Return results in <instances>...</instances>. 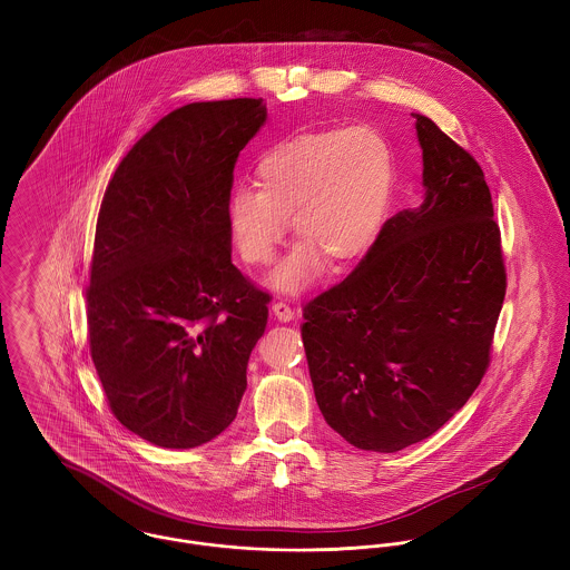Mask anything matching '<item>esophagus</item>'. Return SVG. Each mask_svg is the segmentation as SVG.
I'll return each mask as SVG.
<instances>
[{
  "label": "esophagus",
  "instance_id": "34e87169",
  "mask_svg": "<svg viewBox=\"0 0 570 570\" xmlns=\"http://www.w3.org/2000/svg\"><path fill=\"white\" fill-rule=\"evenodd\" d=\"M272 312H274V316H276L281 323H292V321L296 318L294 309H292L287 303H283V301H276V303L272 305Z\"/></svg>",
  "mask_w": 570,
  "mask_h": 570
}]
</instances>
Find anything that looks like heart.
<instances>
[{"label": "heart", "instance_id": "1", "mask_svg": "<svg viewBox=\"0 0 570 570\" xmlns=\"http://www.w3.org/2000/svg\"><path fill=\"white\" fill-rule=\"evenodd\" d=\"M395 158L371 125L303 134L267 149L256 186L233 188L228 217L249 265H269L285 242L287 222L303 242L278 265L281 292L312 285L323 261L348 263L375 242L391 206Z\"/></svg>", "mask_w": 570, "mask_h": 570}]
</instances>
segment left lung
<instances>
[{
    "mask_svg": "<svg viewBox=\"0 0 570 570\" xmlns=\"http://www.w3.org/2000/svg\"><path fill=\"white\" fill-rule=\"evenodd\" d=\"M423 202L391 217L357 267L303 307L316 402L351 445L400 452L448 423L491 360L507 292L483 168L428 116Z\"/></svg>",
    "mask_w": 570,
    "mask_h": 570,
    "instance_id": "1",
    "label": "left lung"
}]
</instances>
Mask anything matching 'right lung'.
<instances>
[{
    "instance_id": "obj_1",
    "label": "right lung",
    "mask_w": 570,
    "mask_h": 570,
    "mask_svg": "<svg viewBox=\"0 0 570 570\" xmlns=\"http://www.w3.org/2000/svg\"><path fill=\"white\" fill-rule=\"evenodd\" d=\"M263 98L164 116L107 184L87 285L89 353L114 416L160 448H197L237 416L269 294L230 258L233 170Z\"/></svg>"
}]
</instances>
